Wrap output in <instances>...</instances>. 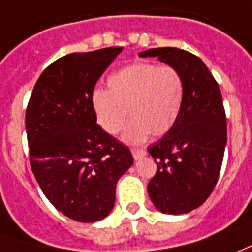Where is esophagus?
<instances>
[{"mask_svg":"<svg viewBox=\"0 0 252 252\" xmlns=\"http://www.w3.org/2000/svg\"><path fill=\"white\" fill-rule=\"evenodd\" d=\"M131 153H132V156H133V158H135V159H140L142 157L146 156V153H144L143 150H139V149H132Z\"/></svg>","mask_w":252,"mask_h":252,"instance_id":"obj_1","label":"esophagus"}]
</instances>
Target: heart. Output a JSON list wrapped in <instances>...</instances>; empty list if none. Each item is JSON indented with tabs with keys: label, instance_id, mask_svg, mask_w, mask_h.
Here are the masks:
<instances>
[{
	"label": "heart",
	"instance_id": "heart-1",
	"mask_svg": "<svg viewBox=\"0 0 252 252\" xmlns=\"http://www.w3.org/2000/svg\"><path fill=\"white\" fill-rule=\"evenodd\" d=\"M106 89H96L91 106L96 123L109 135H117L128 120L123 139L139 144L161 136L175 126L184 102V79L172 65L135 63L112 73Z\"/></svg>",
	"mask_w": 252,
	"mask_h": 252
}]
</instances>
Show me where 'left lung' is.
I'll return each mask as SVG.
<instances>
[{"label": "left lung", "mask_w": 252, "mask_h": 252, "mask_svg": "<svg viewBox=\"0 0 252 252\" xmlns=\"http://www.w3.org/2000/svg\"><path fill=\"white\" fill-rule=\"evenodd\" d=\"M176 66L184 79V102L175 126L149 153L157 173L147 186L159 212L184 214L205 203L216 187L226 144V117L218 83L203 61L177 47L139 53Z\"/></svg>", "instance_id": "obj_1"}]
</instances>
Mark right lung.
<instances>
[{"label":"right lung","instance_id":"add662e5","mask_svg":"<svg viewBox=\"0 0 252 252\" xmlns=\"http://www.w3.org/2000/svg\"><path fill=\"white\" fill-rule=\"evenodd\" d=\"M123 47L71 53L47 66L26 112L30 162L46 198L79 222L108 217L116 186L131 168L129 149L96 124L91 96Z\"/></svg>","mask_w":252,"mask_h":252}]
</instances>
